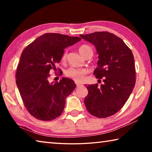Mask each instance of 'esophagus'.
<instances>
[{
	"instance_id": "34e87169",
	"label": "esophagus",
	"mask_w": 152,
	"mask_h": 152,
	"mask_svg": "<svg viewBox=\"0 0 152 152\" xmlns=\"http://www.w3.org/2000/svg\"><path fill=\"white\" fill-rule=\"evenodd\" d=\"M76 86L77 87H80L82 86V84L80 83H78V82H76Z\"/></svg>"
}]
</instances>
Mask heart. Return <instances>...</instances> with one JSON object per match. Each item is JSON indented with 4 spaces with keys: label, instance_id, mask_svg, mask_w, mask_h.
Wrapping results in <instances>:
<instances>
[{
    "label": "heart",
    "instance_id": "b5f03b06",
    "mask_svg": "<svg viewBox=\"0 0 152 152\" xmlns=\"http://www.w3.org/2000/svg\"><path fill=\"white\" fill-rule=\"evenodd\" d=\"M79 51L80 54L83 56H85L86 53L88 51H92V48L88 45H82L79 48ZM67 56V53H64L62 56V60H65ZM88 70L86 68H74V67H71V68L67 69L65 71V74L67 77L72 79L76 82H81L84 80V76L86 74H88Z\"/></svg>",
    "mask_w": 152,
    "mask_h": 152
}]
</instances>
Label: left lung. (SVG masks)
I'll return each instance as SVG.
<instances>
[{
  "label": "left lung",
  "instance_id": "left-lung-1",
  "mask_svg": "<svg viewBox=\"0 0 152 152\" xmlns=\"http://www.w3.org/2000/svg\"><path fill=\"white\" fill-rule=\"evenodd\" d=\"M80 37L96 48L99 60L94 74L104 82L101 86L98 84L86 86L88 94L84 104L94 116L110 117L124 106L135 86L133 53L120 37L109 32H94Z\"/></svg>",
  "mask_w": 152,
  "mask_h": 152
}]
</instances>
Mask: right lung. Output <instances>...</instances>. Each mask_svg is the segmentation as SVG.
<instances>
[{
  "label": "right lung",
  "mask_w": 152,
  "mask_h": 152,
  "mask_svg": "<svg viewBox=\"0 0 152 152\" xmlns=\"http://www.w3.org/2000/svg\"><path fill=\"white\" fill-rule=\"evenodd\" d=\"M81 39L60 33H45L22 52L16 83L25 107L36 119L51 121L62 113L66 97L76 88V84L68 78L51 83L48 80L50 72L56 69L64 49Z\"/></svg>",
  "instance_id": "add662e5"
}]
</instances>
